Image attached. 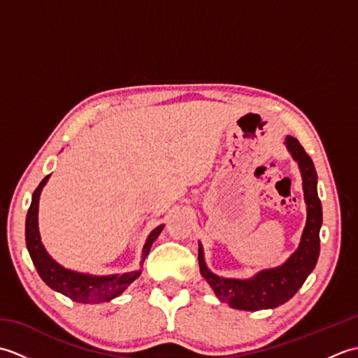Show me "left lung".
Here are the masks:
<instances>
[{
    "instance_id": "1",
    "label": "left lung",
    "mask_w": 358,
    "mask_h": 358,
    "mask_svg": "<svg viewBox=\"0 0 358 358\" xmlns=\"http://www.w3.org/2000/svg\"><path fill=\"white\" fill-rule=\"evenodd\" d=\"M286 148L301 172L303 192L306 201V226L300 245L287 260L272 269L257 272L252 278H224L210 272L204 262L203 248L199 243V264L201 275L206 278L215 295L234 309L262 310L273 309L291 300L305 280L314 271L320 254V227L323 222L322 203L317 194V172L313 159L299 140L286 136Z\"/></svg>"
}]
</instances>
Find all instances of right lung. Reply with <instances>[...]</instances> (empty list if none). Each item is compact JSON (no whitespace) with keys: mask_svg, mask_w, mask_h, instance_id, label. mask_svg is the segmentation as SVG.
<instances>
[{"mask_svg":"<svg viewBox=\"0 0 358 358\" xmlns=\"http://www.w3.org/2000/svg\"><path fill=\"white\" fill-rule=\"evenodd\" d=\"M50 175L44 177L43 181L34 191L32 203L26 217V245L30 254V258L35 264V268L40 273L43 281L53 291L69 296L71 300L78 303H103L115 299L124 289L132 283L135 278L140 277L141 269L126 272V273H115V275H89V273L75 272L71 269L63 268L62 264H58L53 258L48 254V250L44 249L40 231H38V203H40V195L44 185L48 183ZM164 224L157 226L154 231L149 234V237L143 246L141 262L140 266H143L144 258L148 257L149 250L152 248L159 232L163 231Z\"/></svg>","mask_w":358,"mask_h":358,"instance_id":"1","label":"right lung"}]
</instances>
